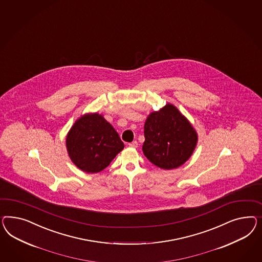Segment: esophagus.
I'll return each instance as SVG.
<instances>
[{
    "label": "esophagus",
    "mask_w": 262,
    "mask_h": 262,
    "mask_svg": "<svg viewBox=\"0 0 262 262\" xmlns=\"http://www.w3.org/2000/svg\"><path fill=\"white\" fill-rule=\"evenodd\" d=\"M128 145H129V147H131V148H137V147H138V142L135 141V142H130Z\"/></svg>",
    "instance_id": "34e87169"
}]
</instances>
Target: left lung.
Listing matches in <instances>:
<instances>
[{
  "label": "left lung",
  "mask_w": 262,
  "mask_h": 262,
  "mask_svg": "<svg viewBox=\"0 0 262 262\" xmlns=\"http://www.w3.org/2000/svg\"><path fill=\"white\" fill-rule=\"evenodd\" d=\"M142 151L153 165L170 170L184 165L198 142L190 121L171 103L147 116L144 123Z\"/></svg>",
  "instance_id": "8db88e82"
}]
</instances>
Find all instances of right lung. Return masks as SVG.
Returning a JSON list of instances; mask_svg holds the SVG:
<instances>
[{
  "label": "right lung",
  "mask_w": 262,
  "mask_h": 262,
  "mask_svg": "<svg viewBox=\"0 0 262 262\" xmlns=\"http://www.w3.org/2000/svg\"><path fill=\"white\" fill-rule=\"evenodd\" d=\"M71 161L87 173L102 171L124 148L118 132L98 113L81 115L66 136Z\"/></svg>",
  "instance_id": "add662e5"
}]
</instances>
